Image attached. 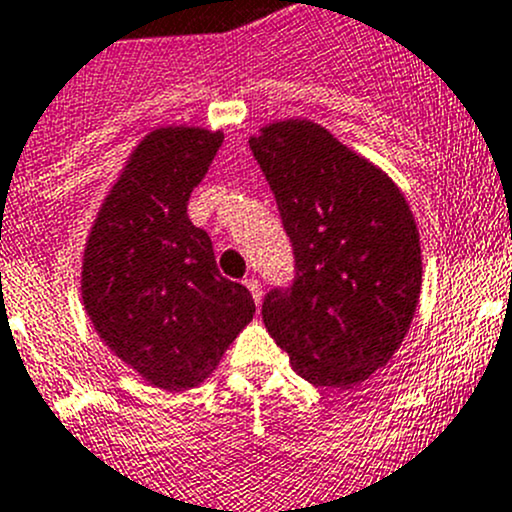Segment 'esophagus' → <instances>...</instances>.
<instances>
[{"instance_id": "34e87169", "label": "esophagus", "mask_w": 512, "mask_h": 512, "mask_svg": "<svg viewBox=\"0 0 512 512\" xmlns=\"http://www.w3.org/2000/svg\"><path fill=\"white\" fill-rule=\"evenodd\" d=\"M245 287L250 289V294H252V299H255V304L257 307H260V302H262V285L257 280H245Z\"/></svg>"}]
</instances>
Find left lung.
<instances>
[{
	"instance_id": "1",
	"label": "left lung",
	"mask_w": 512,
	"mask_h": 512,
	"mask_svg": "<svg viewBox=\"0 0 512 512\" xmlns=\"http://www.w3.org/2000/svg\"><path fill=\"white\" fill-rule=\"evenodd\" d=\"M297 277L262 302L267 332L314 386L352 389L404 342L421 294L418 227L399 185L307 118L250 136Z\"/></svg>"
}]
</instances>
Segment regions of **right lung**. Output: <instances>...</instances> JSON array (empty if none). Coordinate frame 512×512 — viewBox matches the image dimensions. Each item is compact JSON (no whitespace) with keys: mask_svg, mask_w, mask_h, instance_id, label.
Here are the masks:
<instances>
[{"mask_svg":"<svg viewBox=\"0 0 512 512\" xmlns=\"http://www.w3.org/2000/svg\"><path fill=\"white\" fill-rule=\"evenodd\" d=\"M223 131L158 126L141 138L98 208L81 299L101 342L153 386L203 384L252 322V294L225 280L188 200Z\"/></svg>","mask_w":512,"mask_h":512,"instance_id":"add662e5","label":"right lung"}]
</instances>
